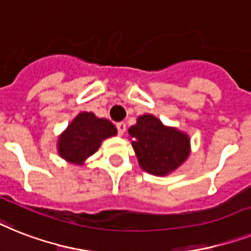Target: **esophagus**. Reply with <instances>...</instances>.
Listing matches in <instances>:
<instances>
[{"instance_id":"obj_1","label":"esophagus","mask_w":251,"mask_h":251,"mask_svg":"<svg viewBox=\"0 0 251 251\" xmlns=\"http://www.w3.org/2000/svg\"><path fill=\"white\" fill-rule=\"evenodd\" d=\"M117 130H119V134L120 135H124V134H125V131H126V124L125 122H119V124H117Z\"/></svg>"}]
</instances>
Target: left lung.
<instances>
[{"label":"left lung","instance_id":"obj_1","mask_svg":"<svg viewBox=\"0 0 251 251\" xmlns=\"http://www.w3.org/2000/svg\"><path fill=\"white\" fill-rule=\"evenodd\" d=\"M129 139L142 170L166 176L184 164L191 154L187 132L166 126L156 116L146 113L129 129Z\"/></svg>","mask_w":251,"mask_h":251}]
</instances>
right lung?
I'll return each mask as SVG.
<instances>
[{
	"label": "right lung",
	"mask_w": 251,
	"mask_h": 251,
	"mask_svg": "<svg viewBox=\"0 0 251 251\" xmlns=\"http://www.w3.org/2000/svg\"><path fill=\"white\" fill-rule=\"evenodd\" d=\"M117 135L116 126L93 112H79L59 135L56 151L63 160L73 165H85L100 147L101 142Z\"/></svg>",
	"instance_id": "add662e5"
}]
</instances>
